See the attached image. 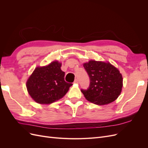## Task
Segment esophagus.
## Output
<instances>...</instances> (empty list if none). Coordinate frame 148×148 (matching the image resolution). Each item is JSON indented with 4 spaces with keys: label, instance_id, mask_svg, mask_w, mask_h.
<instances>
[{
    "label": "esophagus",
    "instance_id": "34e87169",
    "mask_svg": "<svg viewBox=\"0 0 148 148\" xmlns=\"http://www.w3.org/2000/svg\"><path fill=\"white\" fill-rule=\"evenodd\" d=\"M74 83H78V79H75Z\"/></svg>",
    "mask_w": 148,
    "mask_h": 148
}]
</instances>
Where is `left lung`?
I'll return each instance as SVG.
<instances>
[{"label":"left lung","instance_id":"1","mask_svg":"<svg viewBox=\"0 0 148 148\" xmlns=\"http://www.w3.org/2000/svg\"><path fill=\"white\" fill-rule=\"evenodd\" d=\"M83 66L90 83L87 89H81L85 98L97 105H105L114 101L120 95L123 78L119 70L109 62L90 60Z\"/></svg>","mask_w":148,"mask_h":148}]
</instances>
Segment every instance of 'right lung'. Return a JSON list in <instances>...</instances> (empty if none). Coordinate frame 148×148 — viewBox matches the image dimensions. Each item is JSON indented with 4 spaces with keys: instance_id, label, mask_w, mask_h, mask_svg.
Returning <instances> with one entry per match:
<instances>
[{
    "instance_id": "obj_1",
    "label": "right lung",
    "mask_w": 148,
    "mask_h": 148,
    "mask_svg": "<svg viewBox=\"0 0 148 148\" xmlns=\"http://www.w3.org/2000/svg\"><path fill=\"white\" fill-rule=\"evenodd\" d=\"M61 65L58 61H53L35 69L26 82L28 92L34 101L41 104H51L68 92L72 84L65 81Z\"/></svg>"
}]
</instances>
